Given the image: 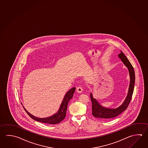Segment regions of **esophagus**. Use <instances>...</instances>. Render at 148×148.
<instances>
[{
	"instance_id": "1",
	"label": "esophagus",
	"mask_w": 148,
	"mask_h": 148,
	"mask_svg": "<svg viewBox=\"0 0 148 148\" xmlns=\"http://www.w3.org/2000/svg\"><path fill=\"white\" fill-rule=\"evenodd\" d=\"M76 91L78 93H82L83 91V88L82 87H77L76 88Z\"/></svg>"
}]
</instances>
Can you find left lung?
<instances>
[{
	"label": "left lung",
	"mask_w": 148,
	"mask_h": 148,
	"mask_svg": "<svg viewBox=\"0 0 148 148\" xmlns=\"http://www.w3.org/2000/svg\"><path fill=\"white\" fill-rule=\"evenodd\" d=\"M119 57L121 59L122 62L124 63V64L128 68L129 71L130 84L128 92L123 103L122 104L121 106L117 108L116 109L106 108L102 106L99 103L97 100L93 98L92 93H90V99L92 102V114L93 115V116L97 117L102 120L111 119L122 113L125 110L127 109V107L129 106V104L132 98L135 82L134 69L129 61V60H128L122 51H121V53L119 55Z\"/></svg>",
	"instance_id": "1"
}]
</instances>
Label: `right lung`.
Listing matches in <instances>:
<instances>
[{
  "mask_svg": "<svg viewBox=\"0 0 148 148\" xmlns=\"http://www.w3.org/2000/svg\"><path fill=\"white\" fill-rule=\"evenodd\" d=\"M75 90V87H73V88H71L70 90L68 91L65 94V96L61 104L60 108L59 109L57 113L51 116L48 117L46 118L36 117L28 112L26 110V109L24 108L23 106V107L25 112L27 113V114H28L32 119H34L35 121H36L37 122L43 123H47L49 124L55 125L59 124V123H60V122H62L65 117L69 102L71 99L72 98L73 94L74 93Z\"/></svg>",
  "mask_w": 148,
  "mask_h": 148,
  "instance_id": "right-lung-1",
  "label": "right lung"
}]
</instances>
